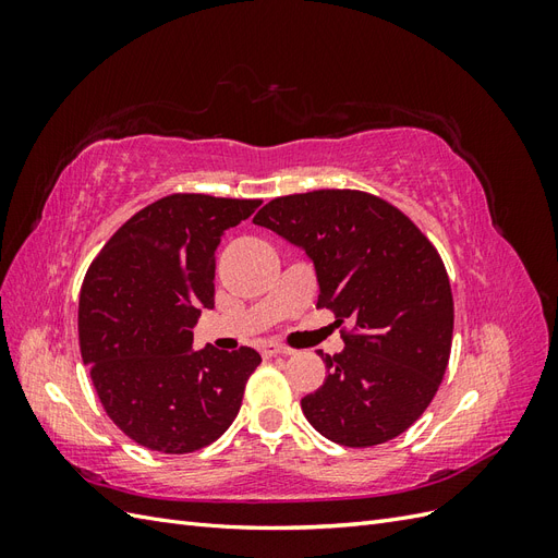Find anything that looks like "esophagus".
<instances>
[{
	"mask_svg": "<svg viewBox=\"0 0 558 558\" xmlns=\"http://www.w3.org/2000/svg\"><path fill=\"white\" fill-rule=\"evenodd\" d=\"M260 353L265 359H272V356H281V353H289V349H286L283 344H277V342H263Z\"/></svg>",
	"mask_w": 558,
	"mask_h": 558,
	"instance_id": "obj_1",
	"label": "esophagus"
}]
</instances>
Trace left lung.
<instances>
[{"mask_svg":"<svg viewBox=\"0 0 558 558\" xmlns=\"http://www.w3.org/2000/svg\"><path fill=\"white\" fill-rule=\"evenodd\" d=\"M253 223L307 251L318 310L344 327L320 353L326 381L302 398L310 424L344 447L393 440L426 412L449 365L453 298L445 263L410 216L373 193L320 189L269 199Z\"/></svg>","mask_w":558,"mask_h":558,"instance_id":"8db88e82","label":"left lung"}]
</instances>
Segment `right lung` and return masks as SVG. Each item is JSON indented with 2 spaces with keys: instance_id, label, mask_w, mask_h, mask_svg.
I'll use <instances>...</instances> for the list:
<instances>
[{
  "instance_id": "1",
  "label": "right lung",
  "mask_w": 558,
  "mask_h": 558,
  "mask_svg": "<svg viewBox=\"0 0 558 558\" xmlns=\"http://www.w3.org/2000/svg\"><path fill=\"white\" fill-rule=\"evenodd\" d=\"M260 202L165 195L128 218L83 277L81 359L109 418L150 451L207 447L242 408L258 351H193V326L214 307L221 234Z\"/></svg>"
}]
</instances>
